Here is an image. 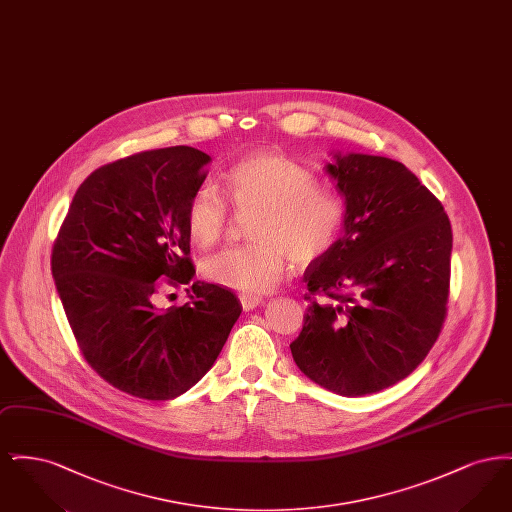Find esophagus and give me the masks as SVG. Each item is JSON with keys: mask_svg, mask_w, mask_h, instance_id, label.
I'll list each match as a JSON object with an SVG mask.
<instances>
[{"mask_svg": "<svg viewBox=\"0 0 512 512\" xmlns=\"http://www.w3.org/2000/svg\"><path fill=\"white\" fill-rule=\"evenodd\" d=\"M240 303H242L244 311H253L255 307H259V305L263 303V297L251 295V293H242V295H240Z\"/></svg>", "mask_w": 512, "mask_h": 512, "instance_id": "esophagus-1", "label": "esophagus"}]
</instances>
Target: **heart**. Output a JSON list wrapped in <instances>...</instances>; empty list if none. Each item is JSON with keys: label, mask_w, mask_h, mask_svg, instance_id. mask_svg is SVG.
Instances as JSON below:
<instances>
[{"label": "heart", "mask_w": 512, "mask_h": 512, "mask_svg": "<svg viewBox=\"0 0 512 512\" xmlns=\"http://www.w3.org/2000/svg\"><path fill=\"white\" fill-rule=\"evenodd\" d=\"M224 193L240 215L255 217L249 222L251 244L205 261V276L219 286L267 292L292 259L297 265L315 263L340 240L345 201L290 157L272 151L244 157L226 174ZM225 198L215 186H201L190 197L186 228L195 244L211 247L226 234L232 217Z\"/></svg>", "instance_id": "1"}]
</instances>
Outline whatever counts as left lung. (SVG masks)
Listing matches in <instances>:
<instances>
[{"mask_svg":"<svg viewBox=\"0 0 512 512\" xmlns=\"http://www.w3.org/2000/svg\"><path fill=\"white\" fill-rule=\"evenodd\" d=\"M326 165L345 199L343 236L303 280L299 370L359 397L407 378L438 340L449 297L453 232L443 205L403 163L347 153Z\"/></svg>","mask_w":512,"mask_h":512,"instance_id":"left-lung-1","label":"left lung"}]
</instances>
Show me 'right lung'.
I'll return each mask as SVG.
<instances>
[{
  "mask_svg": "<svg viewBox=\"0 0 512 512\" xmlns=\"http://www.w3.org/2000/svg\"><path fill=\"white\" fill-rule=\"evenodd\" d=\"M211 157L195 147L142 151L92 172L76 190L51 251V274L78 347L113 388L167 401L215 365L242 313L219 284L194 282L182 307H157L163 284L195 268L188 201Z\"/></svg>",
  "mask_w": 512,
  "mask_h": 512,
  "instance_id": "obj_1",
  "label": "right lung"
}]
</instances>
